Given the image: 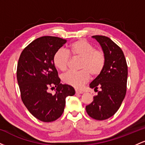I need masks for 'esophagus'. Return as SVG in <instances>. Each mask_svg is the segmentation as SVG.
<instances>
[{"label":"esophagus","instance_id":"obj_1","mask_svg":"<svg viewBox=\"0 0 145 145\" xmlns=\"http://www.w3.org/2000/svg\"><path fill=\"white\" fill-rule=\"evenodd\" d=\"M76 94H82V93H83V91H79V90H76Z\"/></svg>","mask_w":145,"mask_h":145}]
</instances>
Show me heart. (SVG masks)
Instances as JSON below:
<instances>
[{"instance_id":"heart-1","label":"heart","mask_w":145,"mask_h":145,"mask_svg":"<svg viewBox=\"0 0 145 145\" xmlns=\"http://www.w3.org/2000/svg\"><path fill=\"white\" fill-rule=\"evenodd\" d=\"M69 55L80 59L79 71H68L62 75L65 84L80 89L89 80L90 76L95 78L100 75L106 64L104 51L95 49L91 43L84 39H78L71 44L67 52L59 49L53 56V63L61 71L67 69L69 63Z\"/></svg>"}]
</instances>
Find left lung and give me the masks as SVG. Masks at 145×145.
<instances>
[{
	"label": "left lung",
	"mask_w": 145,
	"mask_h": 145,
	"mask_svg": "<svg viewBox=\"0 0 145 145\" xmlns=\"http://www.w3.org/2000/svg\"><path fill=\"white\" fill-rule=\"evenodd\" d=\"M106 55L102 72L90 84L95 91L93 101L86 106L87 114L93 119L102 121L114 115L120 108L127 91V65L122 50L109 37L94 35Z\"/></svg>",
	"instance_id": "obj_1"
}]
</instances>
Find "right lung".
I'll return each mask as SVG.
<instances>
[{
    "label": "right lung",
    "instance_id": "right-lung-1",
    "mask_svg": "<svg viewBox=\"0 0 145 145\" xmlns=\"http://www.w3.org/2000/svg\"><path fill=\"white\" fill-rule=\"evenodd\" d=\"M57 37L37 38L22 52L18 63L17 80L21 98L29 111L37 119L52 122L62 115L65 98L75 94L68 84H62L53 63V56L65 43ZM57 88L54 95L50 87Z\"/></svg>",
    "mask_w": 145,
    "mask_h": 145
}]
</instances>
